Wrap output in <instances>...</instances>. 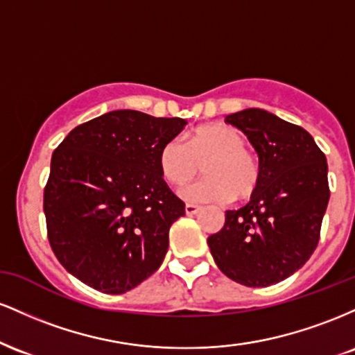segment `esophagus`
<instances>
[{
  "mask_svg": "<svg viewBox=\"0 0 355 355\" xmlns=\"http://www.w3.org/2000/svg\"><path fill=\"white\" fill-rule=\"evenodd\" d=\"M198 211H200V207L198 205H193V203H187L185 205L187 215H195V214H198Z\"/></svg>",
  "mask_w": 355,
  "mask_h": 355,
  "instance_id": "obj_1",
  "label": "esophagus"
}]
</instances>
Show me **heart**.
I'll use <instances>...</instances> for the list:
<instances>
[{
	"label": "heart",
	"mask_w": 355,
	"mask_h": 355,
	"mask_svg": "<svg viewBox=\"0 0 355 355\" xmlns=\"http://www.w3.org/2000/svg\"><path fill=\"white\" fill-rule=\"evenodd\" d=\"M203 170L209 177L183 187L180 195L189 202L248 200L260 183L259 160L245 148L237 128L207 123L178 138L165 141L158 153V168L170 185H183Z\"/></svg>",
	"instance_id": "heart-1"
}]
</instances>
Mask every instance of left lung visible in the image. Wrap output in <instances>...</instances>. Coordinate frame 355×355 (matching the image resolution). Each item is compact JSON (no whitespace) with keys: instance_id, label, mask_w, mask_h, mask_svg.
<instances>
[{"instance_id":"left-lung-1","label":"left lung","mask_w":355,"mask_h":355,"mask_svg":"<svg viewBox=\"0 0 355 355\" xmlns=\"http://www.w3.org/2000/svg\"><path fill=\"white\" fill-rule=\"evenodd\" d=\"M259 153L260 183L250 202L225 211L222 230L209 237L220 270L247 287L291 277L311 259L327 209V160L302 126L247 108L225 116Z\"/></svg>"}]
</instances>
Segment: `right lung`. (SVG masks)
I'll list each match as a JSON object with an SVG mask.
<instances>
[{
  "mask_svg": "<svg viewBox=\"0 0 355 355\" xmlns=\"http://www.w3.org/2000/svg\"><path fill=\"white\" fill-rule=\"evenodd\" d=\"M182 118L115 110L73 128L53 152L43 210L56 259L105 294H125L164 262L168 232L185 215L158 153Z\"/></svg>",
  "mask_w": 355,
  "mask_h": 355,
  "instance_id": "add662e5",
  "label": "right lung"
}]
</instances>
